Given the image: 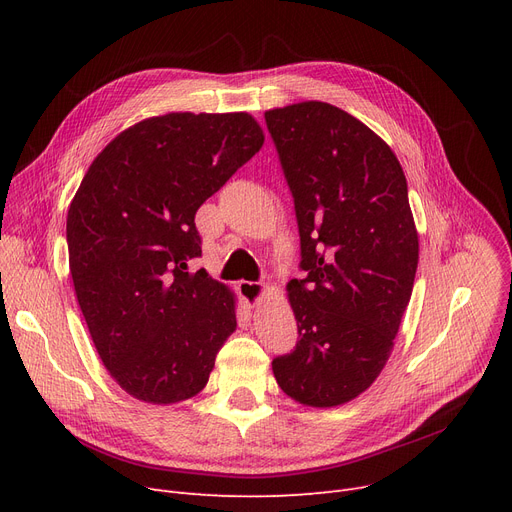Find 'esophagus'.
Returning a JSON list of instances; mask_svg holds the SVG:
<instances>
[{
  "label": "esophagus",
  "instance_id": "obj_1",
  "mask_svg": "<svg viewBox=\"0 0 512 512\" xmlns=\"http://www.w3.org/2000/svg\"><path fill=\"white\" fill-rule=\"evenodd\" d=\"M238 292H240V297L245 299V303H247L249 307H255V305L261 301V297H263L265 286L259 284V282H247V280H242V282H238Z\"/></svg>",
  "mask_w": 512,
  "mask_h": 512
}]
</instances>
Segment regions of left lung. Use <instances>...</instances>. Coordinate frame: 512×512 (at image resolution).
I'll list each match as a JSON object with an SVG mask.
<instances>
[{
  "label": "left lung",
  "instance_id": "1",
  "mask_svg": "<svg viewBox=\"0 0 512 512\" xmlns=\"http://www.w3.org/2000/svg\"><path fill=\"white\" fill-rule=\"evenodd\" d=\"M290 186L303 280L288 282L299 328L272 361L301 405L338 407L384 369L419 261L407 178L392 149L355 116L324 101L265 112Z\"/></svg>",
  "mask_w": 512,
  "mask_h": 512
}]
</instances>
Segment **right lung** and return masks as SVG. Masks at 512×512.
I'll use <instances>...</instances> for the list:
<instances>
[{
	"instance_id": "right-lung-1",
	"label": "right lung",
	"mask_w": 512,
	"mask_h": 512,
	"mask_svg": "<svg viewBox=\"0 0 512 512\" xmlns=\"http://www.w3.org/2000/svg\"><path fill=\"white\" fill-rule=\"evenodd\" d=\"M247 112H174L120 132L68 209L74 292L97 353L130 396L172 405L199 394L236 330L234 294L205 270L197 209L261 149Z\"/></svg>"
}]
</instances>
